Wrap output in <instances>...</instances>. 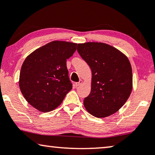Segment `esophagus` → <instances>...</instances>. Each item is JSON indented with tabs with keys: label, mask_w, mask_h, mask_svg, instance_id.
<instances>
[{
	"label": "esophagus",
	"mask_w": 155,
	"mask_h": 155,
	"mask_svg": "<svg viewBox=\"0 0 155 155\" xmlns=\"http://www.w3.org/2000/svg\"><path fill=\"white\" fill-rule=\"evenodd\" d=\"M82 83V80H80V81L78 82H75V85L76 87L80 86V84H81Z\"/></svg>",
	"instance_id": "obj_1"
}]
</instances>
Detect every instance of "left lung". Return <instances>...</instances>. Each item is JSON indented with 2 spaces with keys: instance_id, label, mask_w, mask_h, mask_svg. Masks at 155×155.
<instances>
[{
  "instance_id": "obj_1",
  "label": "left lung",
  "mask_w": 155,
  "mask_h": 155,
  "mask_svg": "<svg viewBox=\"0 0 155 155\" xmlns=\"http://www.w3.org/2000/svg\"><path fill=\"white\" fill-rule=\"evenodd\" d=\"M77 50L92 70L91 92L84 99L86 110L97 118L116 113L132 91V68L128 58L104 43L79 44Z\"/></svg>"
}]
</instances>
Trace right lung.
Instances as JSON below:
<instances>
[{
  "label": "right lung",
  "instance_id": "1",
  "mask_svg": "<svg viewBox=\"0 0 155 155\" xmlns=\"http://www.w3.org/2000/svg\"><path fill=\"white\" fill-rule=\"evenodd\" d=\"M76 47L75 43L54 41L27 57L21 68L19 86L29 104L41 112H48L62 103L73 87L66 61Z\"/></svg>",
  "mask_w": 155,
  "mask_h": 155
}]
</instances>
